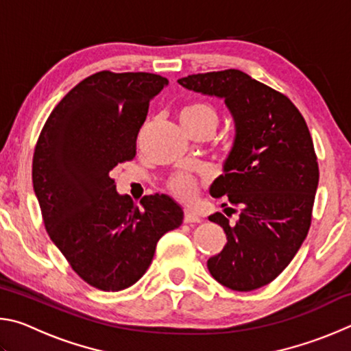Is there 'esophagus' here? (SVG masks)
Here are the masks:
<instances>
[{
	"mask_svg": "<svg viewBox=\"0 0 351 351\" xmlns=\"http://www.w3.org/2000/svg\"><path fill=\"white\" fill-rule=\"evenodd\" d=\"M199 221L201 218L198 213H195L192 210H184V223L190 224V223H199Z\"/></svg>",
	"mask_w": 351,
	"mask_h": 351,
	"instance_id": "1",
	"label": "esophagus"
}]
</instances>
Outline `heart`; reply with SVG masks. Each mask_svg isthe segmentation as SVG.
<instances>
[{"label":"heart","mask_w":351,"mask_h":351,"mask_svg":"<svg viewBox=\"0 0 351 351\" xmlns=\"http://www.w3.org/2000/svg\"><path fill=\"white\" fill-rule=\"evenodd\" d=\"M181 122L187 132L201 128L215 130L218 125V112L207 102H190L181 111ZM167 187L176 198L192 201L197 195L198 180L187 171H181L170 178Z\"/></svg>","instance_id":"1"}]
</instances>
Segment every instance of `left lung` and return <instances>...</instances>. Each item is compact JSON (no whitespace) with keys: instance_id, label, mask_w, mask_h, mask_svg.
<instances>
[{"instance_id":"8db88e82","label":"left lung","mask_w":351,"mask_h":351,"mask_svg":"<svg viewBox=\"0 0 351 351\" xmlns=\"http://www.w3.org/2000/svg\"><path fill=\"white\" fill-rule=\"evenodd\" d=\"M178 83L223 97L237 128L224 175L210 195L239 207L240 219L230 226L223 213L209 217L228 243L207 268L234 291L265 287L287 268L310 230L319 184L310 130L285 94L239 69L192 74Z\"/></svg>"}]
</instances>
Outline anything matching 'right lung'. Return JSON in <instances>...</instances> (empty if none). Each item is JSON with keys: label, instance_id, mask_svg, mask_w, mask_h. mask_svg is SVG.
I'll return each instance as SVG.
<instances>
[{"label": "right lung", "instance_id": "1", "mask_svg": "<svg viewBox=\"0 0 351 351\" xmlns=\"http://www.w3.org/2000/svg\"><path fill=\"white\" fill-rule=\"evenodd\" d=\"M167 83L150 73L86 77L52 110L35 145L32 182L47 235L97 289L134 285L159 239L182 223V209L167 195H147L138 207L110 176L136 156L150 100Z\"/></svg>", "mask_w": 351, "mask_h": 351}]
</instances>
